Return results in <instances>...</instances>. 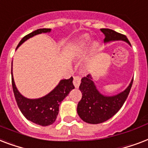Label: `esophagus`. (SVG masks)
<instances>
[{
	"instance_id": "esophagus-1",
	"label": "esophagus",
	"mask_w": 148,
	"mask_h": 148,
	"mask_svg": "<svg viewBox=\"0 0 148 148\" xmlns=\"http://www.w3.org/2000/svg\"><path fill=\"white\" fill-rule=\"evenodd\" d=\"M80 82H81V79H80L79 76H75L74 77V79H73V84H74V86L75 88H79L80 85Z\"/></svg>"
}]
</instances>
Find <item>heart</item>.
Wrapping results in <instances>:
<instances>
[{"label": "heart", "instance_id": "obj_1", "mask_svg": "<svg viewBox=\"0 0 148 148\" xmlns=\"http://www.w3.org/2000/svg\"><path fill=\"white\" fill-rule=\"evenodd\" d=\"M89 44H90V38L88 37V36H83L81 38H79L77 45H76V46H75V51H74L75 56H79V55L82 53V51H85V49L88 47ZM99 45L97 44V42H93L92 45H91V51L95 53V52L99 51Z\"/></svg>", "mask_w": 148, "mask_h": 148}]
</instances>
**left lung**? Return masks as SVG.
<instances>
[{
  "mask_svg": "<svg viewBox=\"0 0 148 148\" xmlns=\"http://www.w3.org/2000/svg\"><path fill=\"white\" fill-rule=\"evenodd\" d=\"M100 31L105 35L104 43L123 41L131 46L125 35L109 28H101ZM132 83L133 79L123 91L113 96H106L98 90L91 74L83 77L79 86L82 96L77 106L78 115L84 122L92 124L103 123L110 119L126 101Z\"/></svg>",
  "mask_w": 148,
  "mask_h": 148,
  "instance_id": "obj_1",
  "label": "left lung"
}]
</instances>
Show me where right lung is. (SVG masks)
Instances as JSON below:
<instances>
[{
	"label": "right lung",
	"instance_id": "right-lung-1",
	"mask_svg": "<svg viewBox=\"0 0 148 148\" xmlns=\"http://www.w3.org/2000/svg\"><path fill=\"white\" fill-rule=\"evenodd\" d=\"M51 31V28H40L34 31L21 40L16 49H18V48H19L24 42L31 38L42 33H50ZM11 78L14 94L21 112L27 120L43 127L51 125L56 121L58 113L59 105L68 96L71 90L75 88L73 83V78L71 77L69 79L60 80L58 84L53 90L44 97L37 99H29L24 97L18 91L14 80L12 67Z\"/></svg>",
	"mask_w": 148,
	"mask_h": 148
}]
</instances>
